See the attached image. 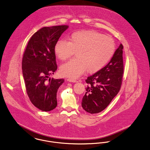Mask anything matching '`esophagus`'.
<instances>
[{
	"label": "esophagus",
	"instance_id": "esophagus-1",
	"mask_svg": "<svg viewBox=\"0 0 150 150\" xmlns=\"http://www.w3.org/2000/svg\"><path fill=\"white\" fill-rule=\"evenodd\" d=\"M67 81H70V82H73V83H76L78 81V80H76V79H72V78H69L67 79Z\"/></svg>",
	"mask_w": 150,
	"mask_h": 150
}]
</instances>
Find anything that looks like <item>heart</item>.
Returning <instances> with one entry per match:
<instances>
[{"label":"heart","instance_id":"1","mask_svg":"<svg viewBox=\"0 0 150 150\" xmlns=\"http://www.w3.org/2000/svg\"><path fill=\"white\" fill-rule=\"evenodd\" d=\"M115 49L114 40L95 30H79L71 34L68 41L60 39L54 46V53L61 61H66L75 53L74 58L62 65L60 72L76 78L85 71L94 73L101 70L113 57Z\"/></svg>","mask_w":150,"mask_h":150}]
</instances>
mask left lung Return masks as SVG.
Returning <instances> with one entry per match:
<instances>
[{
    "mask_svg": "<svg viewBox=\"0 0 150 150\" xmlns=\"http://www.w3.org/2000/svg\"><path fill=\"white\" fill-rule=\"evenodd\" d=\"M122 44L116 50L113 57L104 67L86 80L87 86L81 106L91 114L104 110L119 92L123 79Z\"/></svg>",
    "mask_w": 150,
    "mask_h": 150,
    "instance_id": "8db88e82",
    "label": "left lung"
}]
</instances>
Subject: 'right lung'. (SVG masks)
Segmentation results:
<instances>
[{
  "instance_id": "obj_1",
  "label": "right lung",
  "mask_w": 150,
  "mask_h": 150,
  "mask_svg": "<svg viewBox=\"0 0 150 150\" xmlns=\"http://www.w3.org/2000/svg\"><path fill=\"white\" fill-rule=\"evenodd\" d=\"M67 25L44 27L29 40L22 59V70L27 95L31 103L42 111L57 105V93L63 79L49 78L57 69L54 46Z\"/></svg>"
}]
</instances>
